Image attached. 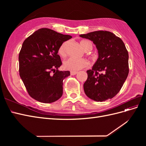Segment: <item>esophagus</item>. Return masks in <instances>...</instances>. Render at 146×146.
<instances>
[{
	"instance_id": "obj_1",
	"label": "esophagus",
	"mask_w": 146,
	"mask_h": 146,
	"mask_svg": "<svg viewBox=\"0 0 146 146\" xmlns=\"http://www.w3.org/2000/svg\"><path fill=\"white\" fill-rule=\"evenodd\" d=\"M70 75H71V76H74V75H76V74H77V72H74V71H70Z\"/></svg>"
}]
</instances>
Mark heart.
<instances>
[{"instance_id":"heart-1","label":"heart","mask_w":146,"mask_h":146,"mask_svg":"<svg viewBox=\"0 0 146 146\" xmlns=\"http://www.w3.org/2000/svg\"><path fill=\"white\" fill-rule=\"evenodd\" d=\"M80 46L83 49L88 52L90 51L92 49V44L91 41L88 40H82L80 42ZM67 45L68 42H64L58 48V54L59 55L64 57L67 55ZM89 61L87 60L84 58H76L73 57H70L64 61L63 63V67L65 69L70 70V71L76 72L77 70L82 69L83 68H87L89 66Z\"/></svg>"}]
</instances>
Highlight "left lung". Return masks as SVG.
<instances>
[{"label":"left lung","mask_w":146,"mask_h":146,"mask_svg":"<svg viewBox=\"0 0 146 146\" xmlns=\"http://www.w3.org/2000/svg\"><path fill=\"white\" fill-rule=\"evenodd\" d=\"M80 36L93 42L99 53L92 69L86 71L84 91L95 101L112 99L121 90L129 72V54L124 43L108 31H95Z\"/></svg>","instance_id":"8db88e82"}]
</instances>
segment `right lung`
I'll list each match as a JSON object with an SVG mask.
<instances>
[{"label":"right lung","instance_id":"obj_1","mask_svg":"<svg viewBox=\"0 0 146 146\" xmlns=\"http://www.w3.org/2000/svg\"><path fill=\"white\" fill-rule=\"evenodd\" d=\"M72 38L42 28L26 38L19 54V75L30 97L42 103H52L63 94V81L69 71H61L58 48Z\"/></svg>","mask_w":146,"mask_h":146}]
</instances>
